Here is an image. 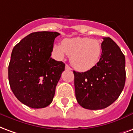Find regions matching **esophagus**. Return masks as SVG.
Masks as SVG:
<instances>
[{"label":"esophagus","instance_id":"obj_1","mask_svg":"<svg viewBox=\"0 0 133 133\" xmlns=\"http://www.w3.org/2000/svg\"><path fill=\"white\" fill-rule=\"evenodd\" d=\"M65 70H71V68L68 65H65Z\"/></svg>","mask_w":133,"mask_h":133}]
</instances>
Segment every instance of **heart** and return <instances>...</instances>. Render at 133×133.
Returning <instances> with one entry per match:
<instances>
[{"label":"heart","instance_id":"obj_1","mask_svg":"<svg viewBox=\"0 0 133 133\" xmlns=\"http://www.w3.org/2000/svg\"><path fill=\"white\" fill-rule=\"evenodd\" d=\"M53 51L58 58L70 56V63L80 71L92 69L99 62L102 55V45L98 40L87 37L66 38L61 45H55Z\"/></svg>","mask_w":133,"mask_h":133}]
</instances>
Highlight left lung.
<instances>
[{"label":"left lung","instance_id":"obj_1","mask_svg":"<svg viewBox=\"0 0 133 133\" xmlns=\"http://www.w3.org/2000/svg\"><path fill=\"white\" fill-rule=\"evenodd\" d=\"M98 64L86 72L73 71L75 97L88 110L105 108L120 96L125 83V58L110 38H103Z\"/></svg>","mask_w":133,"mask_h":133}]
</instances>
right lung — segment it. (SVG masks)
Here are the masks:
<instances>
[{
  "label": "right lung",
  "instance_id": "obj_1",
  "mask_svg": "<svg viewBox=\"0 0 133 133\" xmlns=\"http://www.w3.org/2000/svg\"><path fill=\"white\" fill-rule=\"evenodd\" d=\"M57 32H35L13 48L8 65L10 88L17 99L32 108L52 103L65 63L52 59Z\"/></svg>",
  "mask_w": 133,
  "mask_h": 133
}]
</instances>
